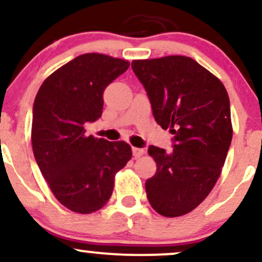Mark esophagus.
<instances>
[{
	"instance_id": "obj_1",
	"label": "esophagus",
	"mask_w": 262,
	"mask_h": 262,
	"mask_svg": "<svg viewBox=\"0 0 262 262\" xmlns=\"http://www.w3.org/2000/svg\"><path fill=\"white\" fill-rule=\"evenodd\" d=\"M132 150H133L134 158H140L141 155L145 154V150H144L143 148H133Z\"/></svg>"
}]
</instances>
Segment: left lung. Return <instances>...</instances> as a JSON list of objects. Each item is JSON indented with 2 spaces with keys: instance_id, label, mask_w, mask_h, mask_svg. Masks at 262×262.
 Returning a JSON list of instances; mask_svg holds the SVG:
<instances>
[{
  "instance_id": "1",
  "label": "left lung",
  "mask_w": 262,
  "mask_h": 262,
  "mask_svg": "<svg viewBox=\"0 0 262 262\" xmlns=\"http://www.w3.org/2000/svg\"><path fill=\"white\" fill-rule=\"evenodd\" d=\"M152 116L173 134L172 149L150 145L156 173L145 182L146 197L159 214L180 217L193 210L214 187L229 150L233 129L227 90L188 56L133 60Z\"/></svg>"
}]
</instances>
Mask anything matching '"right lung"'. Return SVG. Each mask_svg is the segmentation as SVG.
I'll list each match as a JSON object with an SVG mask.
<instances>
[{"mask_svg": "<svg viewBox=\"0 0 262 262\" xmlns=\"http://www.w3.org/2000/svg\"><path fill=\"white\" fill-rule=\"evenodd\" d=\"M129 62L103 54H83L41 83L33 104L32 146L37 164L62 206L89 214L113 192L114 175L132 158L125 141L85 134L83 124L101 118L103 91Z\"/></svg>", "mask_w": 262, "mask_h": 262, "instance_id": "right-lung-1", "label": "right lung"}]
</instances>
